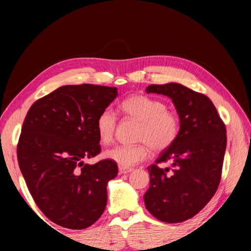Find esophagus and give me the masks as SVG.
Listing matches in <instances>:
<instances>
[{
  "label": "esophagus",
  "mask_w": 251,
  "mask_h": 251,
  "mask_svg": "<svg viewBox=\"0 0 251 251\" xmlns=\"http://www.w3.org/2000/svg\"><path fill=\"white\" fill-rule=\"evenodd\" d=\"M120 171V174H128L130 172H133V168H125V167H120L118 168Z\"/></svg>",
  "instance_id": "1"
}]
</instances>
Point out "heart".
Returning a JSON list of instances; mask_svg holds the SVG:
<instances>
[{"mask_svg": "<svg viewBox=\"0 0 251 251\" xmlns=\"http://www.w3.org/2000/svg\"><path fill=\"white\" fill-rule=\"evenodd\" d=\"M121 108L133 120L141 123L136 145H118L104 152L105 158L114 161L120 167L129 168L141 163L148 156V145L154 151H164L175 142L178 135V121L168 112L166 105L158 100L136 95L124 100ZM116 117L112 110L105 109L96 122V131L100 143L108 144L113 139Z\"/></svg>", "mask_w": 251, "mask_h": 251, "instance_id": "obj_1", "label": "heart"}]
</instances>
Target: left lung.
<instances>
[{
    "label": "left lung",
    "mask_w": 251,
    "mask_h": 251,
    "mask_svg": "<svg viewBox=\"0 0 251 251\" xmlns=\"http://www.w3.org/2000/svg\"><path fill=\"white\" fill-rule=\"evenodd\" d=\"M146 92L168 96L179 117V130L156 164L147 167L150 188L144 195L147 210L160 222L175 224L193 218L214 196L226 151V127L207 96L178 83L150 85Z\"/></svg>",
    "instance_id": "8db88e82"
}]
</instances>
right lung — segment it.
<instances>
[{
	"label": "right lung",
	"instance_id": "obj_1",
	"mask_svg": "<svg viewBox=\"0 0 251 251\" xmlns=\"http://www.w3.org/2000/svg\"><path fill=\"white\" fill-rule=\"evenodd\" d=\"M117 95L116 87L65 85L36 100L26 114L19 166L34 201L59 226L87 228L105 210L106 187L117 175V164L105 159L88 165L84 159L100 152L97 118Z\"/></svg>",
	"mask_w": 251,
	"mask_h": 251
}]
</instances>
